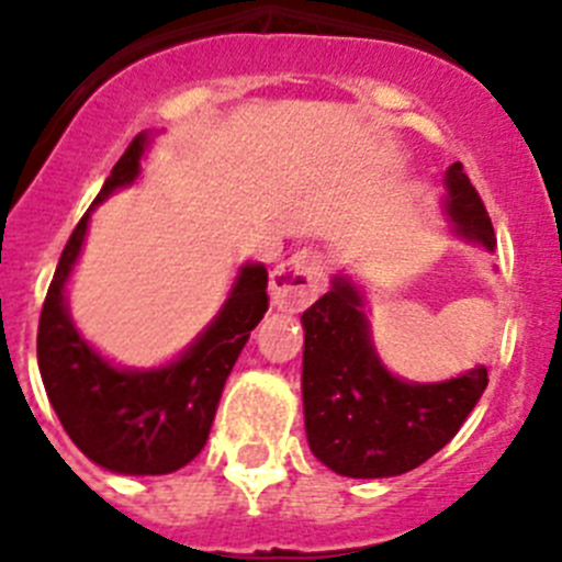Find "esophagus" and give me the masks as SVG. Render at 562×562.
Masks as SVG:
<instances>
[{
	"label": "esophagus",
	"mask_w": 562,
	"mask_h": 562,
	"mask_svg": "<svg viewBox=\"0 0 562 562\" xmlns=\"http://www.w3.org/2000/svg\"><path fill=\"white\" fill-rule=\"evenodd\" d=\"M326 284L324 258L315 250H297L270 276L272 304L284 312H301L321 295Z\"/></svg>",
	"instance_id": "1"
}]
</instances>
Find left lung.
Instances as JSON below:
<instances>
[{
    "label": "left lung",
    "mask_w": 562,
    "mask_h": 562,
    "mask_svg": "<svg viewBox=\"0 0 562 562\" xmlns=\"http://www.w3.org/2000/svg\"><path fill=\"white\" fill-rule=\"evenodd\" d=\"M445 216L467 245L495 250L493 222L464 166L445 173ZM304 324V422L317 461L349 479H391L439 453L486 389V369L445 382H411L382 366L366 295L346 272L310 306Z\"/></svg>",
    "instance_id": "1"
}]
</instances>
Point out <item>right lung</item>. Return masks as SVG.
I'll return each mask as SVG.
<instances>
[{
    "instance_id": "1",
    "label": "right lung",
    "mask_w": 562,
    "mask_h": 562,
    "mask_svg": "<svg viewBox=\"0 0 562 562\" xmlns=\"http://www.w3.org/2000/svg\"><path fill=\"white\" fill-rule=\"evenodd\" d=\"M148 143V132L134 137L69 236L44 297L36 342L44 391L67 436L87 459L121 475H166L200 456L227 376L267 312V267L247 261L216 317L166 366H114L72 324L67 284L92 211L140 177Z\"/></svg>"
}]
</instances>
